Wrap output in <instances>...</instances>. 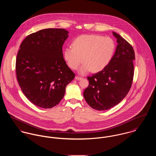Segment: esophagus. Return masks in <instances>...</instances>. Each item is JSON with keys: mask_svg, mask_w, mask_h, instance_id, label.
<instances>
[{"mask_svg": "<svg viewBox=\"0 0 156 156\" xmlns=\"http://www.w3.org/2000/svg\"><path fill=\"white\" fill-rule=\"evenodd\" d=\"M75 79L76 80L79 81V80H81L82 79V78H81V77H80V76H75Z\"/></svg>", "mask_w": 156, "mask_h": 156, "instance_id": "obj_1", "label": "esophagus"}]
</instances>
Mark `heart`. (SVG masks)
I'll return each instance as SVG.
<instances>
[{"label": "heart", "mask_w": 156, "mask_h": 156, "mask_svg": "<svg viewBox=\"0 0 156 156\" xmlns=\"http://www.w3.org/2000/svg\"><path fill=\"white\" fill-rule=\"evenodd\" d=\"M72 46L64 49L63 58L67 65L73 70L76 69L83 60L84 63L78 70L81 75L92 70L98 72L106 68L115 48L111 38L98 35L80 36L73 41Z\"/></svg>", "instance_id": "obj_1"}]
</instances>
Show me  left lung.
<instances>
[{"mask_svg":"<svg viewBox=\"0 0 156 156\" xmlns=\"http://www.w3.org/2000/svg\"><path fill=\"white\" fill-rule=\"evenodd\" d=\"M112 34L118 44L114 55L106 68L87 77L89 85L83 93L87 103L98 111L119 104L129 91L134 75L133 47L120 35Z\"/></svg>","mask_w":156,"mask_h":156,"instance_id":"8db88e82","label":"left lung"}]
</instances>
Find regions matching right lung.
Listing matches in <instances>:
<instances>
[{
	"mask_svg": "<svg viewBox=\"0 0 156 156\" xmlns=\"http://www.w3.org/2000/svg\"><path fill=\"white\" fill-rule=\"evenodd\" d=\"M68 34L63 29H43L28 35L20 45L16 66L18 82L26 97L39 107L56 106L75 76L63 55Z\"/></svg>",
	"mask_w": 156,
	"mask_h": 156,
	"instance_id": "1",
	"label": "right lung"
}]
</instances>
